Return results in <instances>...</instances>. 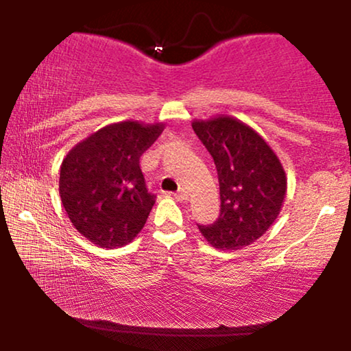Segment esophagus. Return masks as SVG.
<instances>
[{"instance_id": "esophagus-1", "label": "esophagus", "mask_w": 351, "mask_h": 351, "mask_svg": "<svg viewBox=\"0 0 351 351\" xmlns=\"http://www.w3.org/2000/svg\"><path fill=\"white\" fill-rule=\"evenodd\" d=\"M173 196H175V198L178 201H186L188 199V191H186V189H180V191H176Z\"/></svg>"}]
</instances>
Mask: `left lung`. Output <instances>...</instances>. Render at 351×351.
<instances>
[{
  "label": "left lung",
  "mask_w": 351,
  "mask_h": 351,
  "mask_svg": "<svg viewBox=\"0 0 351 351\" xmlns=\"http://www.w3.org/2000/svg\"><path fill=\"white\" fill-rule=\"evenodd\" d=\"M193 130L215 160L221 215L198 226L213 247L237 251L256 243L279 216L287 176L271 145L231 115L193 120Z\"/></svg>",
  "instance_id": "obj_1"
}]
</instances>
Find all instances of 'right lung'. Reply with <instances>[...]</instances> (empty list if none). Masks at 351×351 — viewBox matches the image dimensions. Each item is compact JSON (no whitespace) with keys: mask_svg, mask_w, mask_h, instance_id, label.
<instances>
[{"mask_svg":"<svg viewBox=\"0 0 351 351\" xmlns=\"http://www.w3.org/2000/svg\"><path fill=\"white\" fill-rule=\"evenodd\" d=\"M163 130V122L106 125L62 160L60 201L72 226L92 244L122 247L143 229L156 196L145 186L140 156Z\"/></svg>","mask_w":351,"mask_h":351,"instance_id":"1","label":"right lung"}]
</instances>
